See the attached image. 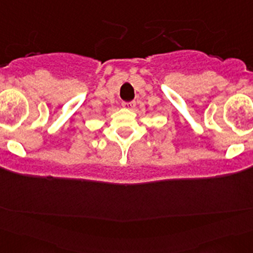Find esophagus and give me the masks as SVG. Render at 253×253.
<instances>
[{
	"label": "esophagus",
	"mask_w": 253,
	"mask_h": 253,
	"mask_svg": "<svg viewBox=\"0 0 253 253\" xmlns=\"http://www.w3.org/2000/svg\"><path fill=\"white\" fill-rule=\"evenodd\" d=\"M136 103L135 101H130V103H123L122 104V106L124 107V109H127V110H132L135 107Z\"/></svg>",
	"instance_id": "34e87169"
}]
</instances>
